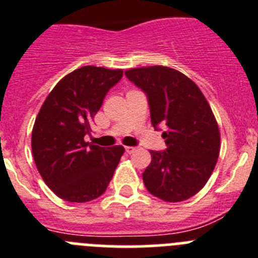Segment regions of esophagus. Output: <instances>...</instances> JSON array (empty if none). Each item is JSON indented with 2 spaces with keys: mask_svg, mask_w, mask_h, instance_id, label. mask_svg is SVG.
Wrapping results in <instances>:
<instances>
[{
  "mask_svg": "<svg viewBox=\"0 0 258 258\" xmlns=\"http://www.w3.org/2000/svg\"><path fill=\"white\" fill-rule=\"evenodd\" d=\"M136 151V148H134V147H126V153L127 154H131V153H134V152Z\"/></svg>",
  "mask_w": 258,
  "mask_h": 258,
  "instance_id": "34e87169",
  "label": "esophagus"
}]
</instances>
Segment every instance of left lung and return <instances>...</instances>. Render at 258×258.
<instances>
[{
  "instance_id": "left-lung-1",
  "label": "left lung",
  "mask_w": 258,
  "mask_h": 258,
  "mask_svg": "<svg viewBox=\"0 0 258 258\" xmlns=\"http://www.w3.org/2000/svg\"><path fill=\"white\" fill-rule=\"evenodd\" d=\"M124 74L147 93L152 124L166 127V151H151L143 182L161 200H187L207 184L218 160L221 134L212 107L196 83L175 69L136 67Z\"/></svg>"
}]
</instances>
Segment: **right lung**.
Masks as SVG:
<instances>
[{
  "label": "right lung",
  "instance_id": "obj_1",
  "mask_svg": "<svg viewBox=\"0 0 258 258\" xmlns=\"http://www.w3.org/2000/svg\"><path fill=\"white\" fill-rule=\"evenodd\" d=\"M123 70L84 66L67 74L45 98L32 128V154L45 184L59 199L87 203L101 196L114 175L122 145L89 144L96 113Z\"/></svg>",
  "mask_w": 258,
  "mask_h": 258
}]
</instances>
